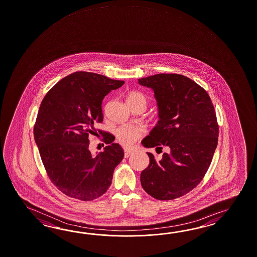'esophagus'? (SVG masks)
Listing matches in <instances>:
<instances>
[{
  "mask_svg": "<svg viewBox=\"0 0 257 257\" xmlns=\"http://www.w3.org/2000/svg\"><path fill=\"white\" fill-rule=\"evenodd\" d=\"M132 153H133V150H128V149L124 150V157L125 158L131 156Z\"/></svg>",
  "mask_w": 257,
  "mask_h": 257,
  "instance_id": "obj_1",
  "label": "esophagus"
}]
</instances>
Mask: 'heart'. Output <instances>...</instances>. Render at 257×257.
Listing matches in <instances>:
<instances>
[{
  "mask_svg": "<svg viewBox=\"0 0 257 257\" xmlns=\"http://www.w3.org/2000/svg\"><path fill=\"white\" fill-rule=\"evenodd\" d=\"M135 98L145 99L144 95L140 93H131L128 96L127 100H131ZM146 133L144 127L138 125L120 126L116 131V137L119 144L124 147H131L138 141L139 138H142Z\"/></svg>",
  "mask_w": 257,
  "mask_h": 257,
  "instance_id": "b5f03b06",
  "label": "heart"
}]
</instances>
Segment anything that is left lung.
Wrapping results in <instances>:
<instances>
[{
	"instance_id": "1",
	"label": "left lung",
	"mask_w": 257,
	"mask_h": 257,
	"mask_svg": "<svg viewBox=\"0 0 257 257\" xmlns=\"http://www.w3.org/2000/svg\"><path fill=\"white\" fill-rule=\"evenodd\" d=\"M138 82L154 91L160 119L141 143L156 151L168 148L160 161L148 152L141 185L157 200H175L196 188L212 163L219 135L214 107L206 91L186 76L161 73Z\"/></svg>"
}]
</instances>
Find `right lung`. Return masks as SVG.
<instances>
[{
  "instance_id": "right-lung-1",
  "label": "right lung",
  "mask_w": 257,
  "mask_h": 257,
  "mask_svg": "<svg viewBox=\"0 0 257 257\" xmlns=\"http://www.w3.org/2000/svg\"><path fill=\"white\" fill-rule=\"evenodd\" d=\"M93 72L77 71L63 78L45 94L34 125V139L51 182L70 198L88 201L106 192L113 172L124 156L109 133L96 130L102 122V101L123 85ZM98 131L108 144L92 155L89 135Z\"/></svg>"
}]
</instances>
